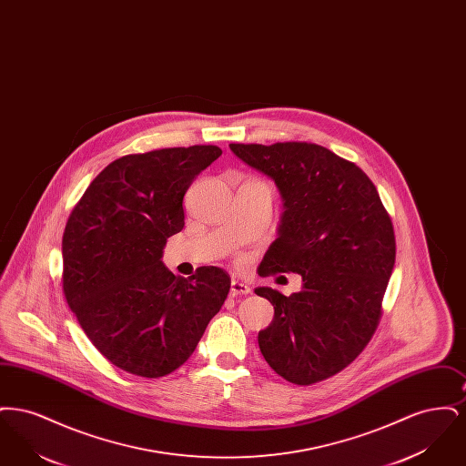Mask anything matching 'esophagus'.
Here are the masks:
<instances>
[{"label": "esophagus", "mask_w": 466, "mask_h": 466, "mask_svg": "<svg viewBox=\"0 0 466 466\" xmlns=\"http://www.w3.org/2000/svg\"><path fill=\"white\" fill-rule=\"evenodd\" d=\"M251 289L248 285H244L238 279H232L230 283V297H241V295H249Z\"/></svg>", "instance_id": "obj_1"}]
</instances>
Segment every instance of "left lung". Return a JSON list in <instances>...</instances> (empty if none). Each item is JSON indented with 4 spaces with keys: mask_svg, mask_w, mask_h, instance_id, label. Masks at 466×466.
I'll list each match as a JSON object with an SVG mask.
<instances>
[{
    "mask_svg": "<svg viewBox=\"0 0 466 466\" xmlns=\"http://www.w3.org/2000/svg\"><path fill=\"white\" fill-rule=\"evenodd\" d=\"M230 150L274 179L283 215L264 274L297 272L302 289L289 297L257 289L274 306L258 332L270 369L293 384H312L346 369L370 342L395 266L393 223L355 162L302 143L243 145Z\"/></svg>",
    "mask_w": 466,
    "mask_h": 466,
    "instance_id": "left-lung-1",
    "label": "left lung"
}]
</instances>
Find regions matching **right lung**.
<instances>
[{"mask_svg":"<svg viewBox=\"0 0 466 466\" xmlns=\"http://www.w3.org/2000/svg\"><path fill=\"white\" fill-rule=\"evenodd\" d=\"M220 156L215 145H194L120 157L67 218V306L96 350L129 374L177 370L228 295L220 267H200L185 279L162 264L167 238L185 225V192Z\"/></svg>","mask_w":466,"mask_h":466,"instance_id":"1","label":"right lung"}]
</instances>
